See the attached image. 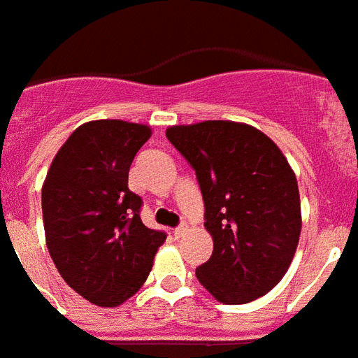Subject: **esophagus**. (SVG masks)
Instances as JSON below:
<instances>
[{
	"label": "esophagus",
	"mask_w": 358,
	"mask_h": 358,
	"mask_svg": "<svg viewBox=\"0 0 358 358\" xmlns=\"http://www.w3.org/2000/svg\"><path fill=\"white\" fill-rule=\"evenodd\" d=\"M185 231H187V224H180L178 228H174V237H182V235L185 234Z\"/></svg>",
	"instance_id": "1"
}]
</instances>
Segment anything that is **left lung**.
I'll use <instances>...</instances> for the list:
<instances>
[{"label": "left lung", "mask_w": 358, "mask_h": 358, "mask_svg": "<svg viewBox=\"0 0 358 358\" xmlns=\"http://www.w3.org/2000/svg\"><path fill=\"white\" fill-rule=\"evenodd\" d=\"M167 139L196 173L213 254L196 280L220 303L241 305L274 289L301 231L294 171L261 130L235 121L176 124Z\"/></svg>", "instance_id": "1"}]
</instances>
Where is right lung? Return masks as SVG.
<instances>
[{"instance_id":"add662e5","label":"right lung","mask_w":358,"mask_h":358,"mask_svg":"<svg viewBox=\"0 0 358 358\" xmlns=\"http://www.w3.org/2000/svg\"><path fill=\"white\" fill-rule=\"evenodd\" d=\"M150 127L121 119L80 124L60 147L42 187L45 243L64 281L99 307L141 289L167 235L141 222L129 189L134 156Z\"/></svg>"}]
</instances>
